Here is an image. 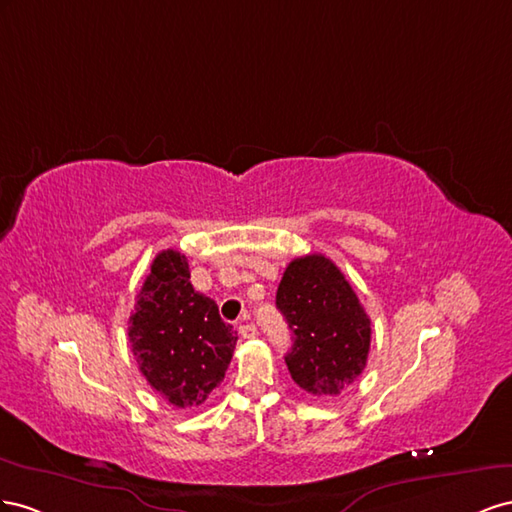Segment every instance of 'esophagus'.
Returning <instances> with one entry per match:
<instances>
[{
    "mask_svg": "<svg viewBox=\"0 0 512 512\" xmlns=\"http://www.w3.org/2000/svg\"><path fill=\"white\" fill-rule=\"evenodd\" d=\"M240 334L244 339H255L257 337V326L255 324H240Z\"/></svg>",
    "mask_w": 512,
    "mask_h": 512,
    "instance_id": "obj_1",
    "label": "esophagus"
}]
</instances>
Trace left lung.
Returning a JSON list of instances; mask_svg holds the SVG:
<instances>
[{"label":"left lung","instance_id":"obj_1","mask_svg":"<svg viewBox=\"0 0 512 512\" xmlns=\"http://www.w3.org/2000/svg\"><path fill=\"white\" fill-rule=\"evenodd\" d=\"M276 309L294 332L285 356L291 379L317 397H337L367 367L371 319L343 272L324 255L291 261Z\"/></svg>","mask_w":512,"mask_h":512}]
</instances>
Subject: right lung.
<instances>
[{
	"mask_svg": "<svg viewBox=\"0 0 512 512\" xmlns=\"http://www.w3.org/2000/svg\"><path fill=\"white\" fill-rule=\"evenodd\" d=\"M128 341L148 384L175 407H195L223 382L238 332L191 285L186 255L160 251L128 319Z\"/></svg>",
	"mask_w": 512,
	"mask_h": 512,
	"instance_id": "obj_1",
	"label": "right lung"
}]
</instances>
